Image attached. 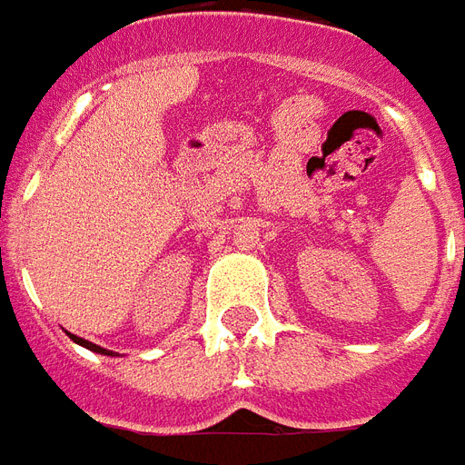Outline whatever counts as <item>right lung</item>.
<instances>
[{"instance_id":"1","label":"right lung","mask_w":465,"mask_h":465,"mask_svg":"<svg viewBox=\"0 0 465 465\" xmlns=\"http://www.w3.org/2000/svg\"><path fill=\"white\" fill-rule=\"evenodd\" d=\"M69 336H72V341H76V343H79V346H84V349H89V351H96V353H106V356H112V351L102 349V346H96V343H92V341H84V339H79V336H74V333H69Z\"/></svg>"}]
</instances>
